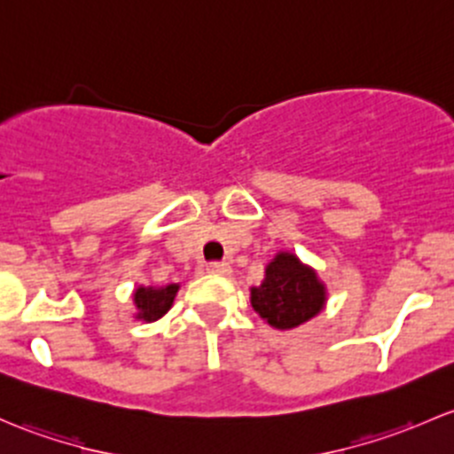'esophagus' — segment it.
Segmentation results:
<instances>
[{
  "label": "esophagus",
  "instance_id": "esophagus-1",
  "mask_svg": "<svg viewBox=\"0 0 454 454\" xmlns=\"http://www.w3.org/2000/svg\"><path fill=\"white\" fill-rule=\"evenodd\" d=\"M207 273L223 275V278H227V275H231V266H229L227 262H214V264L207 266Z\"/></svg>",
  "mask_w": 454,
  "mask_h": 454
}]
</instances>
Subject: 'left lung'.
Returning a JSON list of instances; mask_svg holds the SVG:
<instances>
[{"mask_svg": "<svg viewBox=\"0 0 454 454\" xmlns=\"http://www.w3.org/2000/svg\"><path fill=\"white\" fill-rule=\"evenodd\" d=\"M251 306L275 330H293L315 319L328 301V288L310 264L293 251H278L266 264L260 286H251Z\"/></svg>", "mask_w": 454, "mask_h": 454, "instance_id": "8db88e82", "label": "left lung"}]
</instances>
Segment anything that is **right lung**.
Instances as JSON below:
<instances>
[{
    "instance_id": "1",
    "label": "right lung",
    "mask_w": 454,
    "mask_h": 454,
    "mask_svg": "<svg viewBox=\"0 0 454 454\" xmlns=\"http://www.w3.org/2000/svg\"><path fill=\"white\" fill-rule=\"evenodd\" d=\"M179 288V284H166V286H144L142 284V286L135 288V319L146 321V324L161 319L175 303Z\"/></svg>"
}]
</instances>
